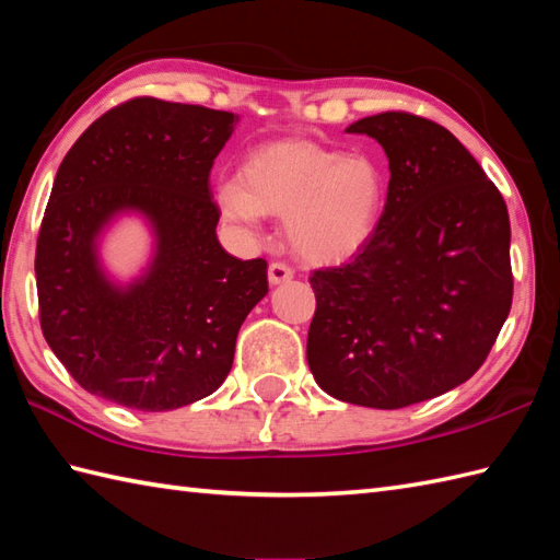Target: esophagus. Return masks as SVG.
<instances>
[{
    "label": "esophagus",
    "mask_w": 560,
    "mask_h": 560,
    "mask_svg": "<svg viewBox=\"0 0 560 560\" xmlns=\"http://www.w3.org/2000/svg\"><path fill=\"white\" fill-rule=\"evenodd\" d=\"M294 278V270L290 268V266H284V264H270V268H268V282L272 284V288H276V284H282V282H290Z\"/></svg>",
    "instance_id": "34e87169"
}]
</instances>
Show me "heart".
<instances>
[{
    "label": "heart",
    "mask_w": 560,
    "mask_h": 560,
    "mask_svg": "<svg viewBox=\"0 0 560 560\" xmlns=\"http://www.w3.org/2000/svg\"><path fill=\"white\" fill-rule=\"evenodd\" d=\"M374 160L342 155L306 139L266 143L246 155L240 177L215 186L220 218L242 240H256L266 215L284 218V237L306 264L335 266L374 237L383 210Z\"/></svg>",
    "instance_id": "b5f03b06"
}]
</instances>
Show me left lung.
<instances>
[{
	"label": "left lung",
	"instance_id": "1",
	"mask_svg": "<svg viewBox=\"0 0 560 560\" xmlns=\"http://www.w3.org/2000/svg\"><path fill=\"white\" fill-rule=\"evenodd\" d=\"M345 131L381 143L388 196L362 252L308 278L306 362L338 400L397 409L457 388L491 352L513 302L511 220L441 124L381 112Z\"/></svg>",
	"mask_w": 560,
	"mask_h": 560
}]
</instances>
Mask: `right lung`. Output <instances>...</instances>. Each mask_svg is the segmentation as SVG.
Instances as JSON below:
<instances>
[{"label":"right lung","instance_id":"add662e5","mask_svg":"<svg viewBox=\"0 0 560 560\" xmlns=\"http://www.w3.org/2000/svg\"><path fill=\"white\" fill-rule=\"evenodd\" d=\"M240 115L136 97L95 119L61 160L35 252L43 335L83 390L170 412L228 378L248 312L268 294L264 258L218 242L210 167ZM139 217L142 270L119 281L104 234Z\"/></svg>","mask_w":560,"mask_h":560}]
</instances>
